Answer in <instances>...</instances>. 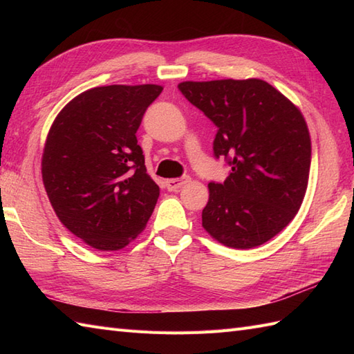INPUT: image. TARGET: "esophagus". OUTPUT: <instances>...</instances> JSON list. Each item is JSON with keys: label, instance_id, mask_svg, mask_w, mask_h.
<instances>
[{"label": "esophagus", "instance_id": "34e87169", "mask_svg": "<svg viewBox=\"0 0 354 354\" xmlns=\"http://www.w3.org/2000/svg\"><path fill=\"white\" fill-rule=\"evenodd\" d=\"M187 183H190V176H181L175 179H167V181H165V187H167V190L175 192L178 189H181V187Z\"/></svg>", "mask_w": 354, "mask_h": 354}]
</instances>
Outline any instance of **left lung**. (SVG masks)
I'll list each match as a JSON object with an SVG mask.
<instances>
[{"mask_svg":"<svg viewBox=\"0 0 354 354\" xmlns=\"http://www.w3.org/2000/svg\"><path fill=\"white\" fill-rule=\"evenodd\" d=\"M178 89L217 127L213 155L230 165L223 183L208 184L202 227L231 248L263 245L304 199L312 149L301 112L260 79L183 82Z\"/></svg>","mask_w":354,"mask_h":354,"instance_id":"obj_1","label":"left lung"}]
</instances>
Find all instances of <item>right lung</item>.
Masks as SVG:
<instances>
[{
    "mask_svg": "<svg viewBox=\"0 0 354 354\" xmlns=\"http://www.w3.org/2000/svg\"><path fill=\"white\" fill-rule=\"evenodd\" d=\"M158 85H109L82 93L59 112L42 155V181L59 221L100 251L145 230L160 196L137 133Z\"/></svg>",
    "mask_w": 354,
    "mask_h": 354,
    "instance_id": "obj_1",
    "label": "right lung"
}]
</instances>
